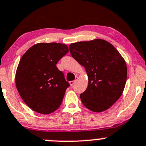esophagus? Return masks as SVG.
<instances>
[{"label":"esophagus","instance_id":"1","mask_svg":"<svg viewBox=\"0 0 146 146\" xmlns=\"http://www.w3.org/2000/svg\"><path fill=\"white\" fill-rule=\"evenodd\" d=\"M76 80L70 81V82H69V84H70V86H73V85H74L75 83H76Z\"/></svg>","mask_w":146,"mask_h":146}]
</instances>
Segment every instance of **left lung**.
Returning a JSON list of instances; mask_svg holds the SVG:
<instances>
[{
  "label": "left lung",
  "instance_id": "obj_1",
  "mask_svg": "<svg viewBox=\"0 0 146 146\" xmlns=\"http://www.w3.org/2000/svg\"><path fill=\"white\" fill-rule=\"evenodd\" d=\"M69 50L87 72L88 85L80 95L83 105L95 113L108 110L125 89L127 67L124 58L112 44L102 39L71 43Z\"/></svg>",
  "mask_w": 146,
  "mask_h": 146
}]
</instances>
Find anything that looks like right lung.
<instances>
[{
  "label": "right lung",
  "mask_w": 146,
  "mask_h": 146,
  "mask_svg": "<svg viewBox=\"0 0 146 146\" xmlns=\"http://www.w3.org/2000/svg\"><path fill=\"white\" fill-rule=\"evenodd\" d=\"M68 52L65 44L39 42L21 56L15 84L26 104L40 114H50L60 106L69 83L56 64Z\"/></svg>",
  "instance_id": "obj_1"
}]
</instances>
